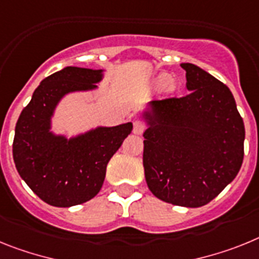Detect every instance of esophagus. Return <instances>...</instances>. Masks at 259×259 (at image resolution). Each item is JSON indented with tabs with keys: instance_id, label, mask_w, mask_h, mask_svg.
I'll use <instances>...</instances> for the list:
<instances>
[{
	"instance_id": "esophagus-1",
	"label": "esophagus",
	"mask_w": 259,
	"mask_h": 259,
	"mask_svg": "<svg viewBox=\"0 0 259 259\" xmlns=\"http://www.w3.org/2000/svg\"><path fill=\"white\" fill-rule=\"evenodd\" d=\"M145 129H146V126L142 121H136V122H134V127H133V133H134V134H137V136H141V134L145 132Z\"/></svg>"
}]
</instances>
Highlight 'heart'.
Listing matches in <instances>:
<instances>
[{"label": "heart", "mask_w": 259, "mask_h": 259, "mask_svg": "<svg viewBox=\"0 0 259 259\" xmlns=\"http://www.w3.org/2000/svg\"><path fill=\"white\" fill-rule=\"evenodd\" d=\"M151 87L152 89H163L167 92H170L175 90V80L170 79V76L167 73H159L157 75H155L151 80Z\"/></svg>", "instance_id": "1"}]
</instances>
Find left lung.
<instances>
[{
	"label": "left lung",
	"mask_w": 259,
	"mask_h": 259,
	"mask_svg": "<svg viewBox=\"0 0 259 259\" xmlns=\"http://www.w3.org/2000/svg\"><path fill=\"white\" fill-rule=\"evenodd\" d=\"M189 94L150 102L142 111L143 167L159 199L201 207L233 181L244 159L245 126L228 87L184 62Z\"/></svg>",
	"instance_id": "left-lung-1"
}]
</instances>
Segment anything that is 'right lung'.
I'll return each mask as SVG.
<instances>
[{"mask_svg":"<svg viewBox=\"0 0 259 259\" xmlns=\"http://www.w3.org/2000/svg\"><path fill=\"white\" fill-rule=\"evenodd\" d=\"M104 69L66 66L47 76L33 91L15 126L13 157L22 180L40 199L71 207L95 197L111 157L133 130V123L96 126L67 137L52 130L65 96L98 90Z\"/></svg>","mask_w":259,"mask_h":259,"instance_id":"right-lung-1","label":"right lung"}]
</instances>
